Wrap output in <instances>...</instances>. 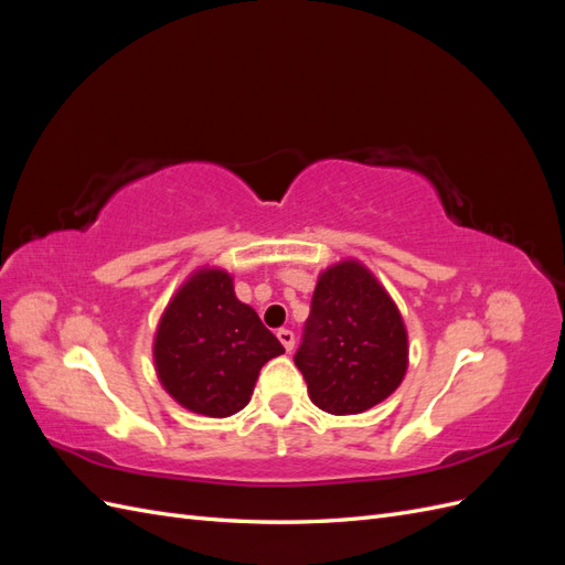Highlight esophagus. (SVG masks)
<instances>
[{"instance_id":"esophagus-1","label":"esophagus","mask_w":565,"mask_h":565,"mask_svg":"<svg viewBox=\"0 0 565 565\" xmlns=\"http://www.w3.org/2000/svg\"><path fill=\"white\" fill-rule=\"evenodd\" d=\"M278 339H280V344L285 347V351H292L295 349V332L292 330H278Z\"/></svg>"}]
</instances>
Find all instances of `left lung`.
<instances>
[{"label": "left lung", "mask_w": 565, "mask_h": 565, "mask_svg": "<svg viewBox=\"0 0 565 565\" xmlns=\"http://www.w3.org/2000/svg\"><path fill=\"white\" fill-rule=\"evenodd\" d=\"M295 365L311 401L330 415H361L401 386L405 322L365 264L344 259L320 273Z\"/></svg>", "instance_id": "1"}]
</instances>
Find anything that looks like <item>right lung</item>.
<instances>
[{
    "instance_id": "1",
    "label": "right lung",
    "mask_w": 565,
    "mask_h": 565,
    "mask_svg": "<svg viewBox=\"0 0 565 565\" xmlns=\"http://www.w3.org/2000/svg\"><path fill=\"white\" fill-rule=\"evenodd\" d=\"M282 344L235 297L233 276L202 266L169 299L152 339L162 388L202 417H231L249 403L262 367Z\"/></svg>"
}]
</instances>
